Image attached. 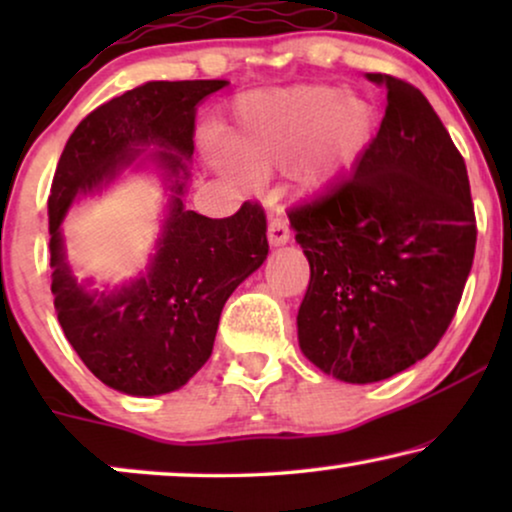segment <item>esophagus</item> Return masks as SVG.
<instances>
[{
    "mask_svg": "<svg viewBox=\"0 0 512 512\" xmlns=\"http://www.w3.org/2000/svg\"><path fill=\"white\" fill-rule=\"evenodd\" d=\"M291 230H289V221H286L284 214H277L275 219L270 221L268 226V242L270 247H282V244L289 242Z\"/></svg>",
    "mask_w": 512,
    "mask_h": 512,
    "instance_id": "esophagus-1",
    "label": "esophagus"
}]
</instances>
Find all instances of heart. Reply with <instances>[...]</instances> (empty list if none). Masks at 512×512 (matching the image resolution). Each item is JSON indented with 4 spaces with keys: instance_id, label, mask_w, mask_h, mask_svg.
Listing matches in <instances>:
<instances>
[{
    "instance_id": "1",
    "label": "heart",
    "mask_w": 512,
    "mask_h": 512,
    "mask_svg": "<svg viewBox=\"0 0 512 512\" xmlns=\"http://www.w3.org/2000/svg\"><path fill=\"white\" fill-rule=\"evenodd\" d=\"M375 130L373 109L331 86H291L249 93L237 100L233 121L223 130L228 149L212 160L230 177L284 170L293 160L303 191H319L347 170L366 149Z\"/></svg>"
}]
</instances>
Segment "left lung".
Returning a JSON list of instances; mask_svg holds the SVG:
<instances>
[{"mask_svg":"<svg viewBox=\"0 0 512 512\" xmlns=\"http://www.w3.org/2000/svg\"><path fill=\"white\" fill-rule=\"evenodd\" d=\"M366 79L387 88L375 139L352 177L289 212L310 263L300 349L349 384L387 380L433 352L478 237L466 163L422 90Z\"/></svg>","mask_w":512,"mask_h":512,"instance_id":"obj_1","label":"left lung"}]
</instances>
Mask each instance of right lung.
I'll use <instances>...</instances> for the list:
<instances>
[{"label": "right lung", "instance_id": "1", "mask_svg": "<svg viewBox=\"0 0 512 512\" xmlns=\"http://www.w3.org/2000/svg\"><path fill=\"white\" fill-rule=\"evenodd\" d=\"M228 81H149L104 102L67 139L51 195V291L74 352L107 387L160 396L184 387L212 356L221 310L268 258L258 202L228 219L184 207L195 111ZM153 148V152H146ZM153 162L171 191L157 254L137 280L97 292L66 261L61 221L71 202L99 194L128 166Z\"/></svg>", "mask_w": 512, "mask_h": 512}]
</instances>
